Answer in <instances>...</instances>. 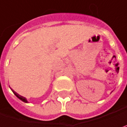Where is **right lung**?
Masks as SVG:
<instances>
[{
	"mask_svg": "<svg viewBox=\"0 0 127 127\" xmlns=\"http://www.w3.org/2000/svg\"><path fill=\"white\" fill-rule=\"evenodd\" d=\"M11 91L13 92V93H14V95H16V96H17L19 99H21V100H22V101H23L24 102H28V101L27 100V99H26V98L24 97H22V96H21V95H19V94H17L16 92H14V90H12V89H11Z\"/></svg>",
	"mask_w": 127,
	"mask_h": 127,
	"instance_id": "right-lung-1",
	"label": "right lung"
}]
</instances>
